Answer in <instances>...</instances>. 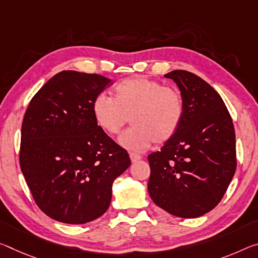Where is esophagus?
Returning <instances> with one entry per match:
<instances>
[{"mask_svg": "<svg viewBox=\"0 0 258 258\" xmlns=\"http://www.w3.org/2000/svg\"><path fill=\"white\" fill-rule=\"evenodd\" d=\"M130 158L133 163H136L137 161H140L141 156L139 154H136V153H130Z\"/></svg>", "mask_w": 258, "mask_h": 258, "instance_id": "obj_1", "label": "esophagus"}]
</instances>
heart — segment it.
Here are the masks:
<instances>
[{
  "mask_svg": "<svg viewBox=\"0 0 258 258\" xmlns=\"http://www.w3.org/2000/svg\"><path fill=\"white\" fill-rule=\"evenodd\" d=\"M92 110L97 125L108 134H117L130 119L132 126L120 134L119 145L144 151L153 142L164 145L175 136L183 118V100L178 89L136 76L114 86L113 97L96 95Z\"/></svg>",
  "mask_w": 258,
  "mask_h": 258,
  "instance_id": "1",
  "label": "heart"
}]
</instances>
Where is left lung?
Segmentation results:
<instances>
[{"instance_id": "8db88e82", "label": "left lung", "mask_w": 258, "mask_h": 258, "mask_svg": "<svg viewBox=\"0 0 258 258\" xmlns=\"http://www.w3.org/2000/svg\"><path fill=\"white\" fill-rule=\"evenodd\" d=\"M183 118L175 136L150 154L149 195L156 206L181 218L200 217L223 199L236 169L235 132L219 94L194 73L175 70Z\"/></svg>"}]
</instances>
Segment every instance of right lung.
Masks as SVG:
<instances>
[{"label":"right lung","instance_id":"add662e5","mask_svg":"<svg viewBox=\"0 0 258 258\" xmlns=\"http://www.w3.org/2000/svg\"><path fill=\"white\" fill-rule=\"evenodd\" d=\"M111 80L62 71L33 96L24 114L19 164L34 201L60 223L99 218L111 202L114 179L128 153L102 130L92 104Z\"/></svg>","mask_w":258,"mask_h":258}]
</instances>
